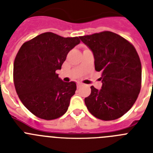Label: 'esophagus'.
Wrapping results in <instances>:
<instances>
[{
    "instance_id": "obj_1",
    "label": "esophagus",
    "mask_w": 153,
    "mask_h": 153,
    "mask_svg": "<svg viewBox=\"0 0 153 153\" xmlns=\"http://www.w3.org/2000/svg\"><path fill=\"white\" fill-rule=\"evenodd\" d=\"M81 86H82V83H77V88H79Z\"/></svg>"
}]
</instances>
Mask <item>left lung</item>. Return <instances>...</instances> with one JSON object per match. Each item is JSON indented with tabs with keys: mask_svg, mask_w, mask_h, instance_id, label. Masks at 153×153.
I'll list each match as a JSON object with an SVG mask.
<instances>
[{
	"mask_svg": "<svg viewBox=\"0 0 153 153\" xmlns=\"http://www.w3.org/2000/svg\"><path fill=\"white\" fill-rule=\"evenodd\" d=\"M91 50L95 70L102 73V87L92 86L85 104L100 120H114L129 111L140 94L142 66L135 47L110 31L79 36Z\"/></svg>",
	"mask_w": 153,
	"mask_h": 153,
	"instance_id": "1",
	"label": "left lung"
}]
</instances>
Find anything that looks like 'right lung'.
<instances>
[{
	"label": "right lung",
	"mask_w": 153,
	"mask_h": 153,
	"mask_svg": "<svg viewBox=\"0 0 153 153\" xmlns=\"http://www.w3.org/2000/svg\"><path fill=\"white\" fill-rule=\"evenodd\" d=\"M79 37H63L47 32L25 42L13 63V82L19 98L40 119L55 120L67 111L75 82H63L56 74Z\"/></svg>",
	"instance_id": "add662e5"
}]
</instances>
